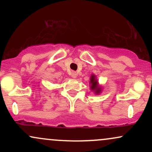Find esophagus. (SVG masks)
Segmentation results:
<instances>
[{"mask_svg": "<svg viewBox=\"0 0 152 152\" xmlns=\"http://www.w3.org/2000/svg\"><path fill=\"white\" fill-rule=\"evenodd\" d=\"M76 76H77V74H76V72H75V71H73V72H71V77H72V78H76Z\"/></svg>", "mask_w": 152, "mask_h": 152, "instance_id": "obj_1", "label": "esophagus"}]
</instances>
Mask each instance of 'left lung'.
Masks as SVG:
<instances>
[{
    "label": "left lung",
    "mask_w": 152,
    "mask_h": 152,
    "mask_svg": "<svg viewBox=\"0 0 152 152\" xmlns=\"http://www.w3.org/2000/svg\"><path fill=\"white\" fill-rule=\"evenodd\" d=\"M97 82L96 80L95 76L94 75H92L91 77V81L90 83L91 84V88L92 90H95V92L96 94H99L101 91V88H97Z\"/></svg>",
    "instance_id": "8db88e82"
}]
</instances>
